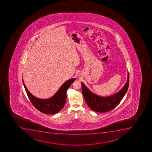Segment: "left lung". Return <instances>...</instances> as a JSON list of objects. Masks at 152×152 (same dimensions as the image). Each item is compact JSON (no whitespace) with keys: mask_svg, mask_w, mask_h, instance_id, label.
I'll list each match as a JSON object with an SVG mask.
<instances>
[{"mask_svg":"<svg viewBox=\"0 0 152 152\" xmlns=\"http://www.w3.org/2000/svg\"><path fill=\"white\" fill-rule=\"evenodd\" d=\"M129 84L128 73L127 82L121 91L113 96L104 98L91 93L81 82L82 94L86 103L91 110L97 113H105L114 109L120 104L128 89Z\"/></svg>","mask_w":152,"mask_h":152,"instance_id":"left-lung-1","label":"left lung"}]
</instances>
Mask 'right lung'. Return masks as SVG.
Returning <instances> with one entry per match:
<instances>
[{
  "instance_id": "right-lung-1",
  "label": "right lung",
  "mask_w": 152,
  "mask_h": 152,
  "mask_svg": "<svg viewBox=\"0 0 152 152\" xmlns=\"http://www.w3.org/2000/svg\"><path fill=\"white\" fill-rule=\"evenodd\" d=\"M75 80V78H72L66 81L53 96L47 99H41L34 96L28 91L23 80V83L29 99L34 106L43 113L53 114L58 113L64 106L66 101V91Z\"/></svg>"
}]
</instances>
